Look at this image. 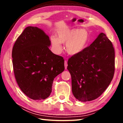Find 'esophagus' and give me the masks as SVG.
Listing matches in <instances>:
<instances>
[{
	"label": "esophagus",
	"instance_id": "1",
	"mask_svg": "<svg viewBox=\"0 0 123 123\" xmlns=\"http://www.w3.org/2000/svg\"><path fill=\"white\" fill-rule=\"evenodd\" d=\"M67 66H68V64H67V61H64V67H65V69H66L67 68Z\"/></svg>",
	"mask_w": 123,
	"mask_h": 123
}]
</instances>
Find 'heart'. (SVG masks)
<instances>
[{
  "instance_id": "1",
  "label": "heart",
  "mask_w": 123,
  "mask_h": 123,
  "mask_svg": "<svg viewBox=\"0 0 123 123\" xmlns=\"http://www.w3.org/2000/svg\"><path fill=\"white\" fill-rule=\"evenodd\" d=\"M51 43L54 51L60 53L62 50V44H66V51L71 55L80 53L86 47L88 41V34L84 29L66 30L57 32V38L51 37Z\"/></svg>"
}]
</instances>
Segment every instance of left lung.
Instances as JSON below:
<instances>
[{
  "mask_svg": "<svg viewBox=\"0 0 123 123\" xmlns=\"http://www.w3.org/2000/svg\"><path fill=\"white\" fill-rule=\"evenodd\" d=\"M114 48L101 32L89 47L68 61L74 96L81 101H89L103 94L113 78L115 69Z\"/></svg>",
  "mask_w": 123,
  "mask_h": 123,
  "instance_id": "8db88e82",
  "label": "left lung"
}]
</instances>
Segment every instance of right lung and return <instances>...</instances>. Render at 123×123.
Returning a JSON list of instances; mask_svg holds the SVG:
<instances>
[{
    "mask_svg": "<svg viewBox=\"0 0 123 123\" xmlns=\"http://www.w3.org/2000/svg\"><path fill=\"white\" fill-rule=\"evenodd\" d=\"M49 37L37 27L28 26L18 37L12 51L13 72L22 91L33 100L50 95L54 79L64 70V60L52 53Z\"/></svg>",
    "mask_w": 123,
    "mask_h": 123,
    "instance_id": "obj_1",
    "label": "right lung"
}]
</instances>
